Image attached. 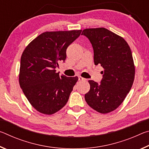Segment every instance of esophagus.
I'll use <instances>...</instances> for the list:
<instances>
[{
    "mask_svg": "<svg viewBox=\"0 0 149 149\" xmlns=\"http://www.w3.org/2000/svg\"><path fill=\"white\" fill-rule=\"evenodd\" d=\"M78 79H79V81H85V80H86V79H85V78L81 77V76L78 77Z\"/></svg>",
    "mask_w": 149,
    "mask_h": 149,
    "instance_id": "34e87169",
    "label": "esophagus"
}]
</instances>
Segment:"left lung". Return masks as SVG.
Returning <instances> with one entry per match:
<instances>
[{
  "mask_svg": "<svg viewBox=\"0 0 149 149\" xmlns=\"http://www.w3.org/2000/svg\"><path fill=\"white\" fill-rule=\"evenodd\" d=\"M81 35L92 45L95 64L103 68L100 84L89 80L90 90L85 99L95 110L107 114L122 104L132 87L135 65L132 50L124 39L104 27L85 29Z\"/></svg>",
  "mask_w": 149,
  "mask_h": 149,
  "instance_id": "left-lung-1",
  "label": "left lung"
}]
</instances>
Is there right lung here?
I'll return each mask as SVG.
<instances>
[{
	"label": "right lung",
	"mask_w": 149,
	"mask_h": 149,
	"mask_svg": "<svg viewBox=\"0 0 149 149\" xmlns=\"http://www.w3.org/2000/svg\"><path fill=\"white\" fill-rule=\"evenodd\" d=\"M81 30L42 33L27 45L21 57L19 82L35 109L44 114H54L68 100L78 77L56 72L66 58V49Z\"/></svg>",
	"instance_id": "1"
}]
</instances>
